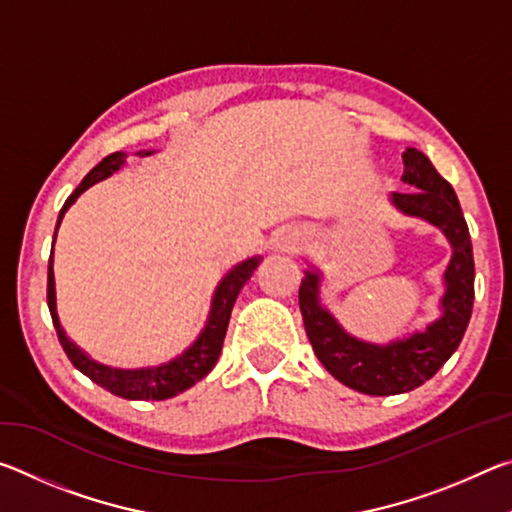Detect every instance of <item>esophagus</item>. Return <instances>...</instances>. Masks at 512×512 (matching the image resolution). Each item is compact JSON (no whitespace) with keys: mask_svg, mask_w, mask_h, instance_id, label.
<instances>
[{"mask_svg":"<svg viewBox=\"0 0 512 512\" xmlns=\"http://www.w3.org/2000/svg\"><path fill=\"white\" fill-rule=\"evenodd\" d=\"M307 246V232L302 228H284L280 235L275 237V248L284 255H298L302 248Z\"/></svg>","mask_w":512,"mask_h":512,"instance_id":"esophagus-1","label":"esophagus"}]
</instances>
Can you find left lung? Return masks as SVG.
I'll list each match as a JSON object with an SVG mask.
<instances>
[{
    "instance_id": "8db88e82",
    "label": "left lung",
    "mask_w": 512,
    "mask_h": 512,
    "mask_svg": "<svg viewBox=\"0 0 512 512\" xmlns=\"http://www.w3.org/2000/svg\"><path fill=\"white\" fill-rule=\"evenodd\" d=\"M402 160V180L413 192H393L388 201L400 214L438 228L452 246L443 271L445 291L438 302V318L402 339L372 343L345 332L323 305V273L318 266L309 264L298 293L302 320L318 361L341 384L366 395L409 393L431 379L456 352L472 316L474 257L461 203L422 151L406 149Z\"/></svg>"
}]
</instances>
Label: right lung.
<instances>
[{"label": "right lung", "instance_id": "right-lung-1", "mask_svg": "<svg viewBox=\"0 0 512 512\" xmlns=\"http://www.w3.org/2000/svg\"><path fill=\"white\" fill-rule=\"evenodd\" d=\"M155 151H137L140 158L144 155H153ZM128 155L124 151L110 153L108 158H103L97 167H94L88 176L83 178V183L74 189V194L67 198L63 210L58 214L56 230H54V244L56 235L63 221L65 212L76 203L85 189L101 183V180L110 178L112 173H117L126 164ZM262 262V257H248L244 262H239L230 268L228 273L221 277V282L216 284L210 300V311H207V320L201 329V334L196 336V341L183 350L178 357H173L158 366H142V368H115L106 366V363L94 361L88 352L81 350L72 339H69L65 327L60 325L58 309H56V280H54V248H51L49 257V271H47V305L51 320H54L58 341L63 345L69 361L74 363V368H79L85 377H90L94 384L106 388L112 395L124 397V400H169V397L178 395L192 388L196 381H201L207 372H210L223 348L225 332H228L230 314L235 307V300L244 284L250 280V275L255 273V268Z\"/></svg>", "mask_w": 512, "mask_h": 512}]
</instances>
